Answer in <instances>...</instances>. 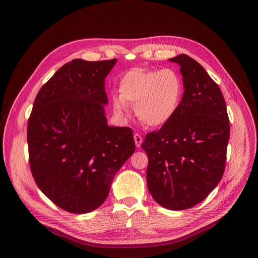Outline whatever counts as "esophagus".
I'll return each instance as SVG.
<instances>
[{
  "instance_id": "1",
  "label": "esophagus",
  "mask_w": 258,
  "mask_h": 258,
  "mask_svg": "<svg viewBox=\"0 0 258 258\" xmlns=\"http://www.w3.org/2000/svg\"><path fill=\"white\" fill-rule=\"evenodd\" d=\"M134 142H136V146L138 147V148H140V147L142 146V143H143V139L139 133L134 134Z\"/></svg>"
}]
</instances>
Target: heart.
<instances>
[{
    "label": "heart",
    "instance_id": "1",
    "mask_svg": "<svg viewBox=\"0 0 258 258\" xmlns=\"http://www.w3.org/2000/svg\"><path fill=\"white\" fill-rule=\"evenodd\" d=\"M182 91L181 78L173 69L134 68L119 81V99L114 100V108L122 113L126 105H136V114L143 124L158 128L176 113Z\"/></svg>",
    "mask_w": 258,
    "mask_h": 258
}]
</instances>
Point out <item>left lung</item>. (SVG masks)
I'll return each instance as SVG.
<instances>
[{"label":"left lung","mask_w":258,"mask_h":258,"mask_svg":"<svg viewBox=\"0 0 258 258\" xmlns=\"http://www.w3.org/2000/svg\"><path fill=\"white\" fill-rule=\"evenodd\" d=\"M169 60L180 66L185 91L174 116L142 147L150 194L177 211L203 202L222 179L230 126L223 93L204 67L187 54Z\"/></svg>","instance_id":"1"}]
</instances>
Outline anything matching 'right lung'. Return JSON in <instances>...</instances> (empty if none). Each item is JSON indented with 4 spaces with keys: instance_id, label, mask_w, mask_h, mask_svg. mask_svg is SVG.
Here are the masks:
<instances>
[{
    "instance_id": "right-lung-1",
    "label": "right lung",
    "mask_w": 258,
    "mask_h": 258,
    "mask_svg": "<svg viewBox=\"0 0 258 258\" xmlns=\"http://www.w3.org/2000/svg\"><path fill=\"white\" fill-rule=\"evenodd\" d=\"M115 63L72 59L34 100L27 127L32 176L49 200L71 213L97 209L136 150L132 130L109 126L105 116V79Z\"/></svg>"
}]
</instances>
